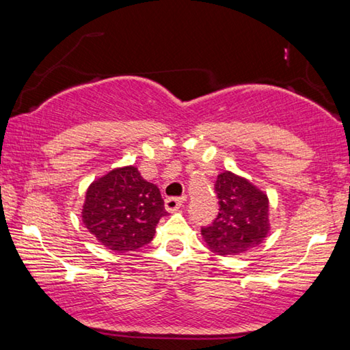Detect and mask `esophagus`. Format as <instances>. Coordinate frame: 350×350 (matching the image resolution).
<instances>
[{
  "label": "esophagus",
  "mask_w": 350,
  "mask_h": 350,
  "mask_svg": "<svg viewBox=\"0 0 350 350\" xmlns=\"http://www.w3.org/2000/svg\"><path fill=\"white\" fill-rule=\"evenodd\" d=\"M183 205V198H168L165 199V208L168 211H176L179 210Z\"/></svg>",
  "instance_id": "obj_1"
}]
</instances>
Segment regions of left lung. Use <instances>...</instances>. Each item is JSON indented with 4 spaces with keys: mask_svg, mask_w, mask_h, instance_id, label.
Here are the masks:
<instances>
[{
    "mask_svg": "<svg viewBox=\"0 0 350 350\" xmlns=\"http://www.w3.org/2000/svg\"><path fill=\"white\" fill-rule=\"evenodd\" d=\"M219 213L202 227L213 252L222 256L244 253L259 245L269 233V199L262 191L230 171L215 182Z\"/></svg>",
    "mask_w": 350,
    "mask_h": 350,
    "instance_id": "left-lung-1",
    "label": "left lung"
}]
</instances>
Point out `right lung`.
Segmentation results:
<instances>
[{
	"mask_svg": "<svg viewBox=\"0 0 350 350\" xmlns=\"http://www.w3.org/2000/svg\"><path fill=\"white\" fill-rule=\"evenodd\" d=\"M167 215L159 188L137 168L109 171L86 191L83 222L109 250L133 252L146 245L159 219Z\"/></svg>",
	"mask_w": 350,
	"mask_h": 350,
	"instance_id": "right-lung-1",
	"label": "right lung"
}]
</instances>
